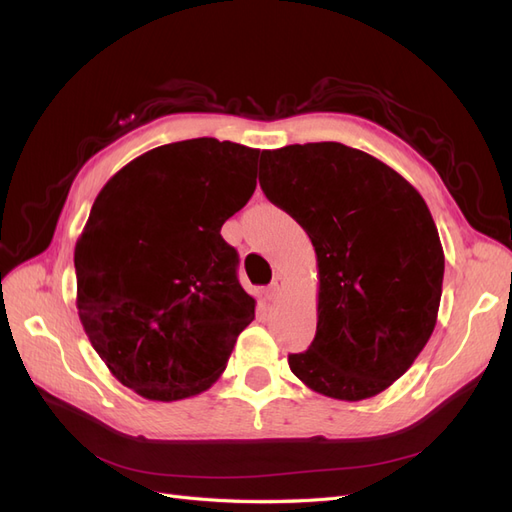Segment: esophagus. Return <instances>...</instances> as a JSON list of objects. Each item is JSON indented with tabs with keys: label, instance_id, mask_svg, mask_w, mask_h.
Listing matches in <instances>:
<instances>
[{
	"label": "esophagus",
	"instance_id": "obj_1",
	"mask_svg": "<svg viewBox=\"0 0 512 512\" xmlns=\"http://www.w3.org/2000/svg\"><path fill=\"white\" fill-rule=\"evenodd\" d=\"M281 288H284V277L277 275V277L271 281V286H269V294H271V296H277V294L281 292Z\"/></svg>",
	"mask_w": 512,
	"mask_h": 512
}]
</instances>
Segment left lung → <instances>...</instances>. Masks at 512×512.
I'll list each match as a JSON object with an SVG mask.
<instances>
[{"label": "left lung", "mask_w": 512, "mask_h": 512, "mask_svg": "<svg viewBox=\"0 0 512 512\" xmlns=\"http://www.w3.org/2000/svg\"><path fill=\"white\" fill-rule=\"evenodd\" d=\"M260 188L317 256V330L288 356L309 390L358 402L400 379L430 341L445 252L430 209L398 171L337 142L260 154Z\"/></svg>", "instance_id": "left-lung-1"}]
</instances>
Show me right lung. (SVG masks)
<instances>
[{"instance_id":"add662e5","label":"right lung","mask_w":512,"mask_h":512,"mask_svg":"<svg viewBox=\"0 0 512 512\" xmlns=\"http://www.w3.org/2000/svg\"><path fill=\"white\" fill-rule=\"evenodd\" d=\"M260 150L214 137L158 146L114 173L76 241V307L110 373L148 400L218 381L256 301L220 228L250 201Z\"/></svg>"}]
</instances>
